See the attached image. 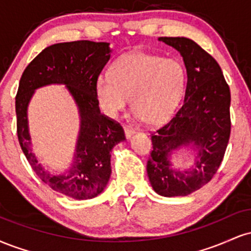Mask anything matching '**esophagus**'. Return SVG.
Wrapping results in <instances>:
<instances>
[{"mask_svg": "<svg viewBox=\"0 0 251 251\" xmlns=\"http://www.w3.org/2000/svg\"><path fill=\"white\" fill-rule=\"evenodd\" d=\"M124 131H125V135L127 139H129V138L132 137V134L134 133V129L132 127H128V126H125V127H124Z\"/></svg>", "mask_w": 251, "mask_h": 251, "instance_id": "1", "label": "esophagus"}]
</instances>
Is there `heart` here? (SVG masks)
Masks as SVG:
<instances>
[{
	"label": "heart",
	"mask_w": 251,
	"mask_h": 251,
	"mask_svg": "<svg viewBox=\"0 0 251 251\" xmlns=\"http://www.w3.org/2000/svg\"><path fill=\"white\" fill-rule=\"evenodd\" d=\"M185 86L186 72L180 61L133 51L114 61L111 76L98 77L96 96L108 117L116 118L131 99L135 116L148 125H159L174 114Z\"/></svg>",
	"instance_id": "1"
}]
</instances>
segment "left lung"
<instances>
[{"mask_svg": "<svg viewBox=\"0 0 251 251\" xmlns=\"http://www.w3.org/2000/svg\"><path fill=\"white\" fill-rule=\"evenodd\" d=\"M177 50L186 68L185 97L175 116L151 135L146 171L152 188L164 197L188 196L212 179L229 143L230 89L217 61L186 37H159ZM183 146L198 152L194 166L180 172L171 154Z\"/></svg>", "mask_w": 251, "mask_h": 251, "instance_id": "8db88e82", "label": "left lung"}]
</instances>
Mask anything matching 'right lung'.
Wrapping results in <instances>:
<instances>
[{
	"label": "right lung",
	"mask_w": 251,
	"mask_h": 251,
	"mask_svg": "<svg viewBox=\"0 0 251 251\" xmlns=\"http://www.w3.org/2000/svg\"><path fill=\"white\" fill-rule=\"evenodd\" d=\"M107 42H62L45 48L20 79L15 108L17 137L31 169L54 191L74 198L89 200L103 191L111 177V151L125 140L119 123L100 113L96 82L111 57ZM65 84L80 114V131L71 169L53 175L38 163L31 150L26 109L35 89L43 85Z\"/></svg>",
	"instance_id": "obj_1"
}]
</instances>
